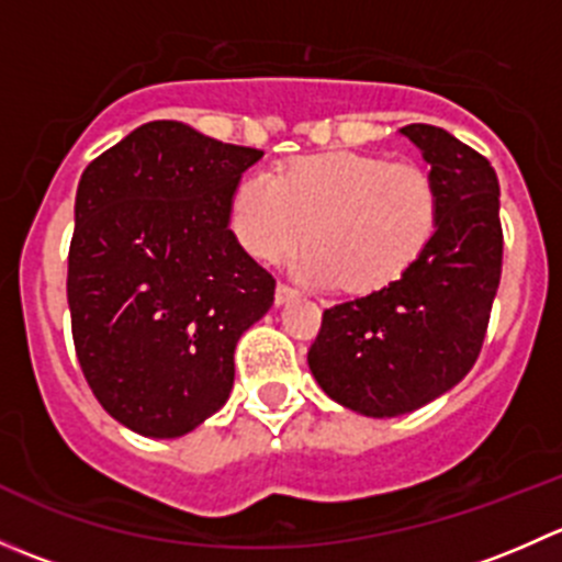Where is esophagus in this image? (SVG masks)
Here are the masks:
<instances>
[{
	"label": "esophagus",
	"instance_id": "1",
	"mask_svg": "<svg viewBox=\"0 0 562 562\" xmlns=\"http://www.w3.org/2000/svg\"><path fill=\"white\" fill-rule=\"evenodd\" d=\"M296 296H299L296 288H291V285H285V282H280V285H277V291H274V304H277V307H282V304L293 302V299H296Z\"/></svg>",
	"mask_w": 562,
	"mask_h": 562
}]
</instances>
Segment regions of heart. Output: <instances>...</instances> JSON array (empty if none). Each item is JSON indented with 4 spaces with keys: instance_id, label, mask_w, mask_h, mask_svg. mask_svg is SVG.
Instances as JSON below:
<instances>
[{
    "instance_id": "heart-1",
    "label": "heart",
    "mask_w": 562,
    "mask_h": 562,
    "mask_svg": "<svg viewBox=\"0 0 562 562\" xmlns=\"http://www.w3.org/2000/svg\"><path fill=\"white\" fill-rule=\"evenodd\" d=\"M231 228L252 258H296L304 280L345 291H381L400 280L432 241L438 190L424 168L381 155L302 157L274 176L249 173L236 187Z\"/></svg>"
}]
</instances>
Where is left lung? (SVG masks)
<instances>
[{
  "mask_svg": "<svg viewBox=\"0 0 562 562\" xmlns=\"http://www.w3.org/2000/svg\"><path fill=\"white\" fill-rule=\"evenodd\" d=\"M438 190V228L396 282L323 313L307 353L317 386L370 418L451 391L481 353L501 285V184L486 157L432 124L400 130Z\"/></svg>",
  "mask_w": 562,
  "mask_h": 562,
  "instance_id": "1",
  "label": "left lung"
}]
</instances>
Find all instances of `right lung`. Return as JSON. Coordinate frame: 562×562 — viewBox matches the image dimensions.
I'll return each mask as SVG.
<instances>
[{"label": "right lung", "mask_w": 562, "mask_h": 562, "mask_svg": "<svg viewBox=\"0 0 562 562\" xmlns=\"http://www.w3.org/2000/svg\"><path fill=\"white\" fill-rule=\"evenodd\" d=\"M260 157L162 119L78 181L72 342L100 405L144 438H181L228 402L236 342L274 304V277L228 228Z\"/></svg>", "instance_id": "obj_1"}]
</instances>
